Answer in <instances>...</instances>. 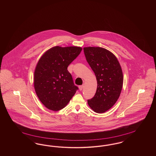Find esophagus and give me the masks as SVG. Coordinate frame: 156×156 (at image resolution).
<instances>
[{"mask_svg":"<svg viewBox=\"0 0 156 156\" xmlns=\"http://www.w3.org/2000/svg\"><path fill=\"white\" fill-rule=\"evenodd\" d=\"M83 85H80V86H79V89H80V90H82V89H83Z\"/></svg>","mask_w":156,"mask_h":156,"instance_id":"esophagus-1","label":"esophagus"}]
</instances>
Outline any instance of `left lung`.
Returning a JSON list of instances; mask_svg holds the SVG:
<instances>
[{
  "label": "left lung",
  "mask_w": 156,
  "mask_h": 156,
  "mask_svg": "<svg viewBox=\"0 0 156 156\" xmlns=\"http://www.w3.org/2000/svg\"><path fill=\"white\" fill-rule=\"evenodd\" d=\"M86 59L97 78V92L88 104L94 111H107L116 102L122 89L123 77L119 61L113 54L98 47H84Z\"/></svg>",
  "instance_id": "left-lung-1"
}]
</instances>
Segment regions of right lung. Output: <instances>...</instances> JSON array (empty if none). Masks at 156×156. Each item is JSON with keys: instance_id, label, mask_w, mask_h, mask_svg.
Masks as SVG:
<instances>
[{"instance_id": "add662e5", "label": "right lung", "mask_w": 156, "mask_h": 156, "mask_svg": "<svg viewBox=\"0 0 156 156\" xmlns=\"http://www.w3.org/2000/svg\"><path fill=\"white\" fill-rule=\"evenodd\" d=\"M81 51L79 47L56 46L39 59L34 86L40 101L48 109L57 111L64 108L78 89L67 68Z\"/></svg>"}]
</instances>
